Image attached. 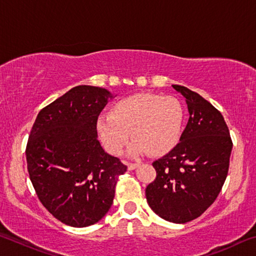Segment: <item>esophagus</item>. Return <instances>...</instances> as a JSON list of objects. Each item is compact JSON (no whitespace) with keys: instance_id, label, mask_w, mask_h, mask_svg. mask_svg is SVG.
I'll list each match as a JSON object with an SVG mask.
<instances>
[{"instance_id":"34e87169","label":"esophagus","mask_w":256,"mask_h":256,"mask_svg":"<svg viewBox=\"0 0 256 256\" xmlns=\"http://www.w3.org/2000/svg\"><path fill=\"white\" fill-rule=\"evenodd\" d=\"M138 166H140V164H128V170H134Z\"/></svg>"}]
</instances>
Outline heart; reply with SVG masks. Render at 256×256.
I'll return each instance as SVG.
<instances>
[{
	"instance_id": "1",
	"label": "heart",
	"mask_w": 256,
	"mask_h": 256,
	"mask_svg": "<svg viewBox=\"0 0 256 256\" xmlns=\"http://www.w3.org/2000/svg\"><path fill=\"white\" fill-rule=\"evenodd\" d=\"M184 107L172 96L136 94L116 102L110 116L97 120L99 138L108 152L120 154L131 133V156L146 152L159 157L178 144L184 124Z\"/></svg>"
}]
</instances>
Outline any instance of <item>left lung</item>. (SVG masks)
<instances>
[{
  "instance_id": "left-lung-1",
  "label": "left lung",
  "mask_w": 256,
  "mask_h": 256,
  "mask_svg": "<svg viewBox=\"0 0 256 256\" xmlns=\"http://www.w3.org/2000/svg\"><path fill=\"white\" fill-rule=\"evenodd\" d=\"M172 86L185 98L190 118L175 148L154 162L157 177L146 198L160 218L185 224L200 216L222 190L232 142L222 112L186 86Z\"/></svg>"
}]
</instances>
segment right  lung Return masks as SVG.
<instances>
[{"instance_id": "obj_1", "label": "right lung", "mask_w": 256, "mask_h": 256, "mask_svg": "<svg viewBox=\"0 0 256 256\" xmlns=\"http://www.w3.org/2000/svg\"><path fill=\"white\" fill-rule=\"evenodd\" d=\"M112 98L100 86H74L42 108L30 132V180L42 206L68 226L86 227L102 219L118 176L126 172L97 138L98 116Z\"/></svg>"}]
</instances>
